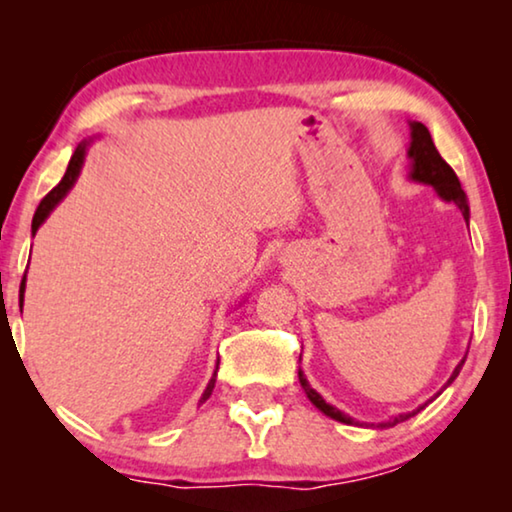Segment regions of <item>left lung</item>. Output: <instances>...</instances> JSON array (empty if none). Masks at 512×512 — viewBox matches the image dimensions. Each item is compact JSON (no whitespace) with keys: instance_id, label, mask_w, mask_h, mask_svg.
I'll use <instances>...</instances> for the list:
<instances>
[{"instance_id":"1","label":"left lung","mask_w":512,"mask_h":512,"mask_svg":"<svg viewBox=\"0 0 512 512\" xmlns=\"http://www.w3.org/2000/svg\"><path fill=\"white\" fill-rule=\"evenodd\" d=\"M408 156L412 160L410 179L417 181V184L433 186V191H436L440 198H443L445 202H454V205L461 209V214H464V219L468 223V216H471V212H468L466 193L461 191V184H459L457 174H454L452 167L447 165L443 158H440L436 144H433V139H431V132H429V128H426L424 123H417V121L410 123V149H408ZM464 361H461L459 366L454 368V373L450 375V380H447L445 387H450V384L457 380V375H459L461 366H464ZM298 380H300V387L305 389L307 398H310V401L317 405V408L324 412L326 417H331V419H335V422H342V424H356L352 417L345 415V412H340L338 408H333V405H328L324 398H321L317 391L310 387V382H307V377L303 375V370H300V368H298ZM438 394H440V391H438ZM424 405H419V408L412 410V412H403V415H396L394 419H389V422H382V424H377V426H396L398 422H405V419L415 417L419 410H424Z\"/></svg>"}]
</instances>
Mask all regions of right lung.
I'll return each instance as SVG.
<instances>
[{"label": "right lung", "instance_id": "1", "mask_svg": "<svg viewBox=\"0 0 512 512\" xmlns=\"http://www.w3.org/2000/svg\"><path fill=\"white\" fill-rule=\"evenodd\" d=\"M86 146H88L86 142H81L79 146H76L74 156H72V160H69V165H67L65 177H62V179H60V184L55 186L53 191L48 193L44 200L39 202L37 212H34V219H32V235L37 233L41 223H44V221L48 219V214H51L53 209L58 207V202H60L62 198H65V195L69 193V188H72V186L76 184V179H79V174H81L83 160H86ZM25 275H27V272H25ZM23 293H25V277H23V282H20V307H23ZM216 368H219V363H216ZM214 382H216V373L212 375V380H209L207 389H205V394H202V398H200V403H205L207 398L212 396V391H214Z\"/></svg>", "mask_w": 512, "mask_h": 512}]
</instances>
